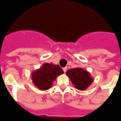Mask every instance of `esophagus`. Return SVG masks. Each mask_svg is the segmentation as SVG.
I'll return each mask as SVG.
<instances>
[{
    "label": "esophagus",
    "mask_w": 121,
    "mask_h": 121,
    "mask_svg": "<svg viewBox=\"0 0 121 121\" xmlns=\"http://www.w3.org/2000/svg\"><path fill=\"white\" fill-rule=\"evenodd\" d=\"M63 71H64V73L66 72V71H67V67H63Z\"/></svg>",
    "instance_id": "obj_1"
}]
</instances>
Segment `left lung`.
Returning a JSON list of instances; mask_svg holds the SVG:
<instances>
[{"label": "left lung", "instance_id": "left-lung-1", "mask_svg": "<svg viewBox=\"0 0 121 121\" xmlns=\"http://www.w3.org/2000/svg\"><path fill=\"white\" fill-rule=\"evenodd\" d=\"M66 74L75 86L80 90L86 89L93 82V78H91L90 73L82 68L70 69L67 71Z\"/></svg>", "mask_w": 121, "mask_h": 121}]
</instances>
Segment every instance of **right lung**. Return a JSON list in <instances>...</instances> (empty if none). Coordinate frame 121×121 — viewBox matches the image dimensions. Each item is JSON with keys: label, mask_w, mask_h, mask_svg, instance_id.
I'll return each mask as SVG.
<instances>
[{"label": "right lung", "mask_w": 121, "mask_h": 121, "mask_svg": "<svg viewBox=\"0 0 121 121\" xmlns=\"http://www.w3.org/2000/svg\"><path fill=\"white\" fill-rule=\"evenodd\" d=\"M63 73V69L60 65L46 63L43 64L41 68L32 73V79L37 88L45 90L50 88L56 77Z\"/></svg>", "instance_id": "obj_1"}]
</instances>
